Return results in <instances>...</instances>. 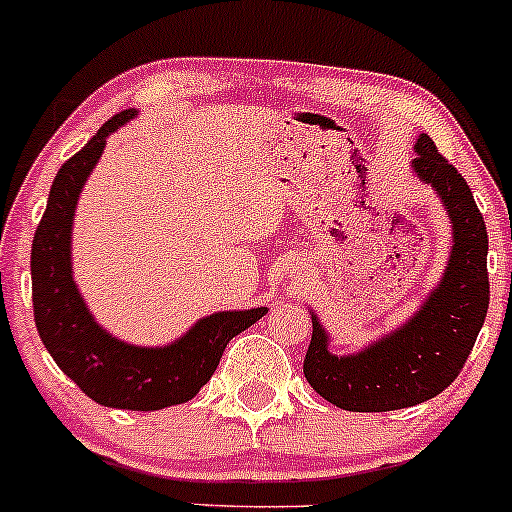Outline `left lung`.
Segmentation results:
<instances>
[{
	"instance_id": "1",
	"label": "left lung",
	"mask_w": 512,
	"mask_h": 512,
	"mask_svg": "<svg viewBox=\"0 0 512 512\" xmlns=\"http://www.w3.org/2000/svg\"><path fill=\"white\" fill-rule=\"evenodd\" d=\"M416 176L438 191L452 225V251L440 285L404 326L358 353L333 355L312 312L304 377L346 411H396L438 396L462 372L488 309V234L472 188L428 135L416 142Z\"/></svg>"
}]
</instances>
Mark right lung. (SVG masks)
Masks as SVG:
<instances>
[{
	"label": "right lung",
	"instance_id": "right-lung-1",
	"mask_svg": "<svg viewBox=\"0 0 512 512\" xmlns=\"http://www.w3.org/2000/svg\"><path fill=\"white\" fill-rule=\"evenodd\" d=\"M135 116V108H128L106 120L57 171L33 237V314L43 346L89 399L111 409L159 411L193 399L210 382L227 343L268 309L215 312L162 348L130 346L91 317L72 278V217L106 137Z\"/></svg>",
	"mask_w": 512,
	"mask_h": 512
}]
</instances>
